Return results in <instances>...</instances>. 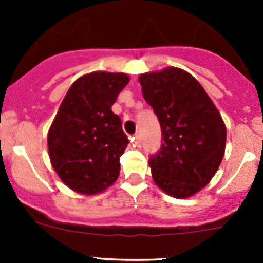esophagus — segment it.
<instances>
[{
	"mask_svg": "<svg viewBox=\"0 0 263 263\" xmlns=\"http://www.w3.org/2000/svg\"><path fill=\"white\" fill-rule=\"evenodd\" d=\"M132 140H134V144H135L136 147H140V135L139 134H135V135H134V138H132Z\"/></svg>",
	"mask_w": 263,
	"mask_h": 263,
	"instance_id": "34e87169",
	"label": "esophagus"
}]
</instances>
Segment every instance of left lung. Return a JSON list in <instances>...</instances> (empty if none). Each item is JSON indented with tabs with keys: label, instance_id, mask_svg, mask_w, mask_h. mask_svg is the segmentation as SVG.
<instances>
[{
	"label": "left lung",
	"instance_id": "1",
	"mask_svg": "<svg viewBox=\"0 0 263 263\" xmlns=\"http://www.w3.org/2000/svg\"><path fill=\"white\" fill-rule=\"evenodd\" d=\"M139 82L164 140L148 161L153 179L168 195L188 198L206 187L222 161V117L199 82L180 68L142 73Z\"/></svg>",
	"mask_w": 263,
	"mask_h": 263
}]
</instances>
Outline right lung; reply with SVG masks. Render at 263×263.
I'll return each mask as SVG.
<instances>
[{
  "mask_svg": "<svg viewBox=\"0 0 263 263\" xmlns=\"http://www.w3.org/2000/svg\"><path fill=\"white\" fill-rule=\"evenodd\" d=\"M127 73L91 72L73 82L47 134L53 169L73 191L94 195L120 175V157L128 144L121 120L111 111Z\"/></svg>",
  "mask_w": 263,
  "mask_h": 263,
  "instance_id": "1",
  "label": "right lung"
}]
</instances>
